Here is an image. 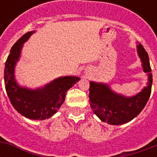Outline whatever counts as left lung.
I'll return each mask as SVG.
<instances>
[{
	"instance_id": "obj_1",
	"label": "left lung",
	"mask_w": 157,
	"mask_h": 157,
	"mask_svg": "<svg viewBox=\"0 0 157 157\" xmlns=\"http://www.w3.org/2000/svg\"><path fill=\"white\" fill-rule=\"evenodd\" d=\"M137 53L142 70L148 74L147 86L134 96L127 97L112 90L107 84L90 82L89 99L94 113L103 122L121 125L136 118L144 108L151 94L152 73L148 55L141 44H137Z\"/></svg>"
}]
</instances>
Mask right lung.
<instances>
[{
	"instance_id": "obj_1",
	"label": "right lung",
	"mask_w": 157,
	"mask_h": 157,
	"mask_svg": "<svg viewBox=\"0 0 157 157\" xmlns=\"http://www.w3.org/2000/svg\"><path fill=\"white\" fill-rule=\"evenodd\" d=\"M34 33L35 30L24 34L11 48L5 63L4 83L9 100L16 111L28 119L43 121L57 113L65 100L66 92L80 78L76 76L59 77L36 89L19 86L15 80V65L21 57L23 44Z\"/></svg>"
}]
</instances>
